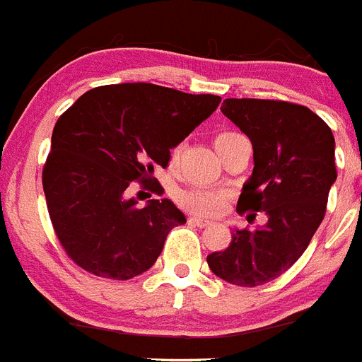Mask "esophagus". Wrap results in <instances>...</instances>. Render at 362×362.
Returning a JSON list of instances; mask_svg holds the SVG:
<instances>
[{"label": "esophagus", "instance_id": "34e87169", "mask_svg": "<svg viewBox=\"0 0 362 362\" xmlns=\"http://www.w3.org/2000/svg\"><path fill=\"white\" fill-rule=\"evenodd\" d=\"M188 223H190V225L199 226V228H204V226L212 225V221L204 219V217H197V216H190V217H188Z\"/></svg>", "mask_w": 362, "mask_h": 362}]
</instances>
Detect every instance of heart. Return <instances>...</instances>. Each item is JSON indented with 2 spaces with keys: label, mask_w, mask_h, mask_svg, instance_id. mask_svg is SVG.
I'll return each mask as SVG.
<instances>
[{
  "label": "heart",
  "mask_w": 362,
  "mask_h": 362,
  "mask_svg": "<svg viewBox=\"0 0 362 362\" xmlns=\"http://www.w3.org/2000/svg\"><path fill=\"white\" fill-rule=\"evenodd\" d=\"M235 136L232 132H223L216 137V145L221 141H225L228 137ZM179 153H181V146H175L170 153L172 163H177ZM179 204L183 206V209L190 210L194 214H217L221 209H223V204H225V196L221 194V192L216 190H201V188H192V190H183L179 192L177 196Z\"/></svg>",
  "instance_id": "1"
}]
</instances>
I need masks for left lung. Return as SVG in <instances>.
<instances>
[{
  "mask_svg": "<svg viewBox=\"0 0 362 362\" xmlns=\"http://www.w3.org/2000/svg\"><path fill=\"white\" fill-rule=\"evenodd\" d=\"M221 112L254 148V172L238 212H264L268 221L257 230H233L228 248L206 263L226 283L252 288L288 270L321 225L337 179L335 139L317 114L288 101L230 98Z\"/></svg>",
  "mask_w": 362,
  "mask_h": 362,
  "instance_id": "8db88e82",
  "label": "left lung"
}]
</instances>
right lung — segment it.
<instances>
[{
  "label": "right lung",
  "mask_w": 362,
  "mask_h": 362,
  "mask_svg": "<svg viewBox=\"0 0 362 362\" xmlns=\"http://www.w3.org/2000/svg\"><path fill=\"white\" fill-rule=\"evenodd\" d=\"M219 95L121 83L92 88L57 119L43 166L50 221L66 255L98 277L127 281L148 270L187 217L170 199L137 206L127 188L165 168L170 148L212 116Z\"/></svg>",
  "instance_id": "right-lung-1"
}]
</instances>
